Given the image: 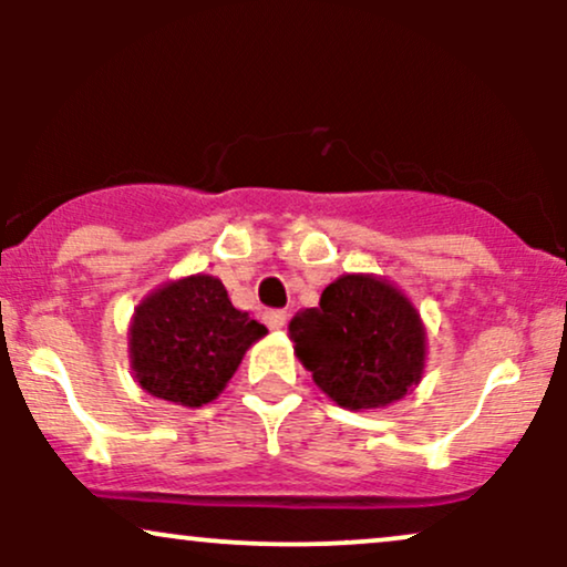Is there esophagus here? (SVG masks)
<instances>
[{
	"instance_id": "obj_1",
	"label": "esophagus",
	"mask_w": 567,
	"mask_h": 567,
	"mask_svg": "<svg viewBox=\"0 0 567 567\" xmlns=\"http://www.w3.org/2000/svg\"><path fill=\"white\" fill-rule=\"evenodd\" d=\"M264 322L269 324L271 330H282L285 328V322H288V311H282V309H269L264 315Z\"/></svg>"
}]
</instances>
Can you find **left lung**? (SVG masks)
Segmentation results:
<instances>
[{
	"instance_id": "obj_1",
	"label": "left lung",
	"mask_w": 567,
	"mask_h": 567,
	"mask_svg": "<svg viewBox=\"0 0 567 567\" xmlns=\"http://www.w3.org/2000/svg\"><path fill=\"white\" fill-rule=\"evenodd\" d=\"M290 338L317 386L349 410L396 402L424 373V324L386 279L330 282L317 309L292 317Z\"/></svg>"
}]
</instances>
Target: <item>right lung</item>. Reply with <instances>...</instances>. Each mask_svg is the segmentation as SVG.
<instances>
[{"label":"right lung","instance_id":"1","mask_svg":"<svg viewBox=\"0 0 567 567\" xmlns=\"http://www.w3.org/2000/svg\"><path fill=\"white\" fill-rule=\"evenodd\" d=\"M261 336L264 324L234 309L220 279L194 275L152 292L135 309L130 360L148 394L199 408L224 392Z\"/></svg>","mask_w":567,"mask_h":567}]
</instances>
